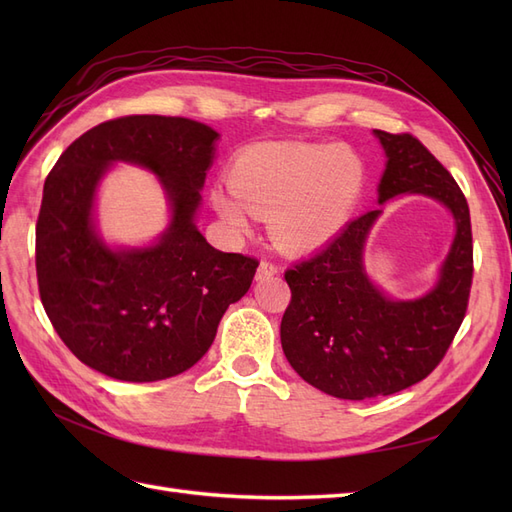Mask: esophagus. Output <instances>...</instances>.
Segmentation results:
<instances>
[{
  "label": "esophagus",
  "instance_id": "1",
  "mask_svg": "<svg viewBox=\"0 0 512 512\" xmlns=\"http://www.w3.org/2000/svg\"><path fill=\"white\" fill-rule=\"evenodd\" d=\"M280 273V267L275 265V262H271V260H262L260 265H258V273H256V277L258 280H267V277H273V275H277Z\"/></svg>",
  "mask_w": 512,
  "mask_h": 512
}]
</instances>
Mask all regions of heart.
Listing matches in <instances>:
<instances>
[{
    "instance_id": "heart-1",
    "label": "heart",
    "mask_w": 512,
    "mask_h": 512,
    "mask_svg": "<svg viewBox=\"0 0 512 512\" xmlns=\"http://www.w3.org/2000/svg\"><path fill=\"white\" fill-rule=\"evenodd\" d=\"M228 185L211 200L230 228L243 232L252 213L269 215L277 243L314 250L350 222L367 190V164L348 145L262 143L232 160Z\"/></svg>"
}]
</instances>
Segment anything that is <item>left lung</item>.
I'll return each instance as SVG.
<instances>
[{"instance_id":"8db88e82","label":"left lung","mask_w":512,"mask_h":512,"mask_svg":"<svg viewBox=\"0 0 512 512\" xmlns=\"http://www.w3.org/2000/svg\"><path fill=\"white\" fill-rule=\"evenodd\" d=\"M374 132L389 158L380 203L427 194L453 211L457 235L438 286L414 301L386 299L363 271V245L380 209L284 273L290 303L280 333L288 363L322 393L354 401L404 391L440 365L466 318L474 273L470 209L453 175L412 134Z\"/></svg>"}]
</instances>
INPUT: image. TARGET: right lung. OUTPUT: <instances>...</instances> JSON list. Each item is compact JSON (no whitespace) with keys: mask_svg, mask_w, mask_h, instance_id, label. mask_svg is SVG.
<instances>
[{"mask_svg":"<svg viewBox=\"0 0 512 512\" xmlns=\"http://www.w3.org/2000/svg\"><path fill=\"white\" fill-rule=\"evenodd\" d=\"M215 138L183 117H117L76 138L44 181L40 301L68 350L108 378L156 382L190 369L252 286L258 260L215 250L194 226ZM117 159L153 169L174 205V222L147 251H108L90 224L95 185Z\"/></svg>","mask_w":512,"mask_h":512,"instance_id":"obj_1","label":"right lung"}]
</instances>
